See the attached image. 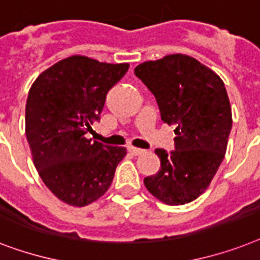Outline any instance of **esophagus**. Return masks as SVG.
Segmentation results:
<instances>
[{
  "label": "esophagus",
  "instance_id": "obj_1",
  "mask_svg": "<svg viewBox=\"0 0 260 260\" xmlns=\"http://www.w3.org/2000/svg\"><path fill=\"white\" fill-rule=\"evenodd\" d=\"M128 151H130V154L133 155H141L145 150H142V149H138V147H134V146H128L127 149Z\"/></svg>",
  "mask_w": 260,
  "mask_h": 260
}]
</instances>
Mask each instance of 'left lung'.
<instances>
[{
  "label": "left lung",
  "mask_w": 260,
  "mask_h": 260,
  "mask_svg": "<svg viewBox=\"0 0 260 260\" xmlns=\"http://www.w3.org/2000/svg\"><path fill=\"white\" fill-rule=\"evenodd\" d=\"M134 74L155 96L164 123L176 126V150L168 154L155 149L161 168L143 184L165 204L196 200L209 186L227 150L232 113L223 80L181 53L145 61Z\"/></svg>",
  "instance_id": "1"
}]
</instances>
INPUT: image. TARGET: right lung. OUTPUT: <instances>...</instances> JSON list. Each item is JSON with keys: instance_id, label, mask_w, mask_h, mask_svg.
<instances>
[{"instance_id": "obj_1", "label": "right lung", "mask_w": 260, "mask_h": 260, "mask_svg": "<svg viewBox=\"0 0 260 260\" xmlns=\"http://www.w3.org/2000/svg\"><path fill=\"white\" fill-rule=\"evenodd\" d=\"M128 64L70 56L41 72L25 107V134L33 164L47 188L72 207H84L107 192L126 149L88 140L101 120L106 95Z\"/></svg>"}]
</instances>
